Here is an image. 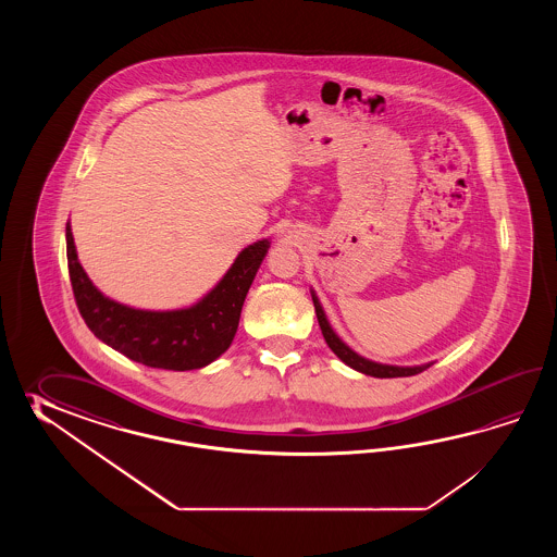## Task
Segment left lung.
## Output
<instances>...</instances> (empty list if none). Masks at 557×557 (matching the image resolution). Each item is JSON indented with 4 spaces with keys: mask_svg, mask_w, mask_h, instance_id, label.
<instances>
[{
    "mask_svg": "<svg viewBox=\"0 0 557 557\" xmlns=\"http://www.w3.org/2000/svg\"><path fill=\"white\" fill-rule=\"evenodd\" d=\"M312 295V302H314V310H317V319H319L320 331L326 344L331 346L332 352L338 356L343 360L344 364H348L350 368H355L358 372L367 374V376H374V379H400V376H414L424 372L426 368L432 367V362L428 364H420V367H392V364H380V362H372L364 356L356 355L355 350L350 346L338 338V334L332 331L331 322L326 319L324 310L320 307L319 296L314 290H310Z\"/></svg>",
    "mask_w": 557,
    "mask_h": 557,
    "instance_id": "1",
    "label": "left lung"
}]
</instances>
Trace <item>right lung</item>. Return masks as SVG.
<instances>
[{"label":"right lung","instance_id":"right-lung-1","mask_svg":"<svg viewBox=\"0 0 557 557\" xmlns=\"http://www.w3.org/2000/svg\"><path fill=\"white\" fill-rule=\"evenodd\" d=\"M65 240L73 295L89 331L135 362L178 372L207 367L231 346L243 302L271 247V240L262 238L240 250L225 276L193 307L141 310L109 298L89 281L70 223Z\"/></svg>","mask_w":557,"mask_h":557}]
</instances>
